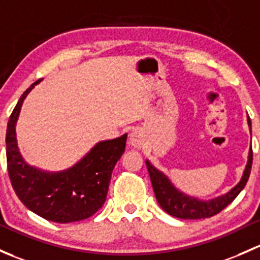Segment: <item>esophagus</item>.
<instances>
[{"label":"esophagus","instance_id":"34e87169","mask_svg":"<svg viewBox=\"0 0 260 260\" xmlns=\"http://www.w3.org/2000/svg\"><path fill=\"white\" fill-rule=\"evenodd\" d=\"M129 144L132 147H135V148H143L146 146V138H144L143 133L139 129L132 131L129 135Z\"/></svg>","mask_w":260,"mask_h":260}]
</instances>
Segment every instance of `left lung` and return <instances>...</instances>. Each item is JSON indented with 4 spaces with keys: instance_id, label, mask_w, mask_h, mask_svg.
Instances as JSON below:
<instances>
[{
    "instance_id": "8db88e82",
    "label": "left lung",
    "mask_w": 260,
    "mask_h": 260,
    "mask_svg": "<svg viewBox=\"0 0 260 260\" xmlns=\"http://www.w3.org/2000/svg\"><path fill=\"white\" fill-rule=\"evenodd\" d=\"M248 124L252 129V123H250L249 117H248ZM252 163L253 151L252 147H250L248 163L245 166L244 173H243L240 182L233 189L229 190L226 194L207 202L183 194L182 192H179L178 189H176L172 185V183L169 182V179L167 178L165 174L160 173L157 168H154L148 160L146 162V165L149 177H151L155 198H157L162 209H165L168 214L173 215L176 218H180V219H203V218H210L222 212L226 206H229L237 198V196L242 192V189L245 187L248 179H249Z\"/></svg>"
}]
</instances>
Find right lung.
Wrapping results in <instances>:
<instances>
[{"instance_id":"obj_1","label":"right lung","mask_w":260,"mask_h":260,"mask_svg":"<svg viewBox=\"0 0 260 260\" xmlns=\"http://www.w3.org/2000/svg\"><path fill=\"white\" fill-rule=\"evenodd\" d=\"M24 91L11 113L6 133L7 169L18 199L29 210L56 223H71L92 217L107 198L112 172L125 148L127 135L100 142L77 165L59 173H47L22 159L16 141V122Z\"/></svg>"}]
</instances>
